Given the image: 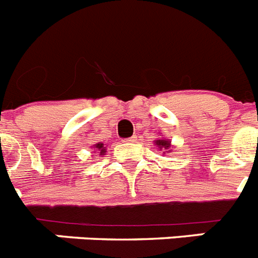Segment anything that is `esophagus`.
Segmentation results:
<instances>
[{
    "mask_svg": "<svg viewBox=\"0 0 258 258\" xmlns=\"http://www.w3.org/2000/svg\"><path fill=\"white\" fill-rule=\"evenodd\" d=\"M122 142H125V144H127V145H132V144H136V142H137V137H131V138H126V140H124L122 141Z\"/></svg>",
    "mask_w": 258,
    "mask_h": 258,
    "instance_id": "34e87169",
    "label": "esophagus"
}]
</instances>
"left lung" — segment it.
<instances>
[{
    "label": "left lung",
    "instance_id": "left-lung-1",
    "mask_svg": "<svg viewBox=\"0 0 258 258\" xmlns=\"http://www.w3.org/2000/svg\"><path fill=\"white\" fill-rule=\"evenodd\" d=\"M154 144L158 147V150L162 151L163 154H166L167 151H172V144H171V141L167 140V138H156V140L154 141Z\"/></svg>",
    "mask_w": 258,
    "mask_h": 258
}]
</instances>
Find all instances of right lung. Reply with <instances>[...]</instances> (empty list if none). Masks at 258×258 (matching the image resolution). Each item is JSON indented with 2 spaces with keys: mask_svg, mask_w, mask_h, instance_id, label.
I'll list each match as a JSON object with an SVG mask.
<instances>
[{
  "mask_svg": "<svg viewBox=\"0 0 258 258\" xmlns=\"http://www.w3.org/2000/svg\"><path fill=\"white\" fill-rule=\"evenodd\" d=\"M92 153L94 154H99L100 156L105 155V151H107V146H104V144H102V142H98V144H95L94 146L91 147Z\"/></svg>",
  "mask_w": 258,
  "mask_h": 258,
  "instance_id": "add662e5",
  "label": "right lung"
}]
</instances>
